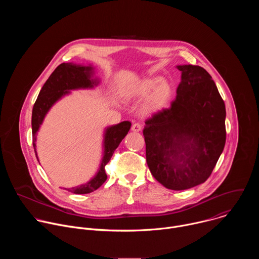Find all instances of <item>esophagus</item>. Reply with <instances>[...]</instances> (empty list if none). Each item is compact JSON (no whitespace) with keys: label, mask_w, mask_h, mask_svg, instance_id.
I'll list each match as a JSON object with an SVG mask.
<instances>
[{"label":"esophagus","mask_w":259,"mask_h":259,"mask_svg":"<svg viewBox=\"0 0 259 259\" xmlns=\"http://www.w3.org/2000/svg\"><path fill=\"white\" fill-rule=\"evenodd\" d=\"M141 129H142V125L140 123H134L132 125V131L134 132H139Z\"/></svg>","instance_id":"1"}]
</instances>
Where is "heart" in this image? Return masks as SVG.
I'll use <instances>...</instances> for the list:
<instances>
[{
  "instance_id": "1",
  "label": "heart",
  "mask_w": 259,
  "mask_h": 259,
  "mask_svg": "<svg viewBox=\"0 0 259 259\" xmlns=\"http://www.w3.org/2000/svg\"><path fill=\"white\" fill-rule=\"evenodd\" d=\"M154 90H155V92ZM153 91L154 92L147 99L143 107L146 114H153L155 112H158L159 109H161L165 105L171 94L170 85L167 82L162 81L160 78L144 79L140 81L130 93L131 96L144 97L149 95Z\"/></svg>"
}]
</instances>
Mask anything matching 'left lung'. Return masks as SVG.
<instances>
[{
	"label": "left lung",
	"instance_id": "1",
	"mask_svg": "<svg viewBox=\"0 0 259 259\" xmlns=\"http://www.w3.org/2000/svg\"><path fill=\"white\" fill-rule=\"evenodd\" d=\"M181 82L171 106L145 121L146 163L169 190L182 191L205 182L226 144V105L208 71L178 65Z\"/></svg>",
	"mask_w": 259,
	"mask_h": 259
}]
</instances>
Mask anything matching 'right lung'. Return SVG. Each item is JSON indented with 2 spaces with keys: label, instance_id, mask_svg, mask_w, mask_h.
Segmentation results:
<instances>
[{
  "label": "right lung",
  "instance_id": "obj_1",
  "mask_svg": "<svg viewBox=\"0 0 259 259\" xmlns=\"http://www.w3.org/2000/svg\"><path fill=\"white\" fill-rule=\"evenodd\" d=\"M92 69V66H83L75 63H61L54 69L42 87L39 96L33 104L31 116L32 145L36 159H38V155H36L35 150V135L48 110L58 99L69 93V90L92 88L94 85H97L98 81L91 79ZM130 127L131 123L129 121H124L118 125L108 127L104 133V153L97 174L89 182L82 184L80 187L64 190L73 194H89L100 188L107 178L104 167L109 162L122 139L127 135Z\"/></svg>",
  "mask_w": 259,
  "mask_h": 259
}]
</instances>
